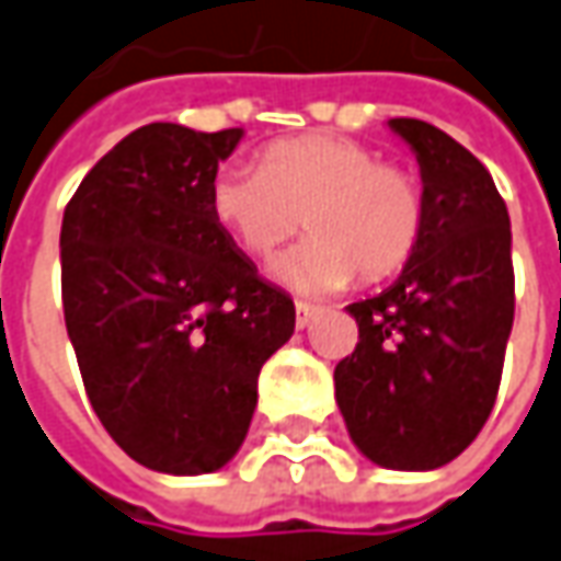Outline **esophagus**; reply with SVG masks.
Here are the masks:
<instances>
[{
    "instance_id": "esophagus-1",
    "label": "esophagus",
    "mask_w": 561,
    "mask_h": 561,
    "mask_svg": "<svg viewBox=\"0 0 561 561\" xmlns=\"http://www.w3.org/2000/svg\"><path fill=\"white\" fill-rule=\"evenodd\" d=\"M318 311H321L318 306H308V302H296V327H299V330H306V327L311 324L314 318H318Z\"/></svg>"
}]
</instances>
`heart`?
I'll list each match as a JSON object with an SVG mask.
<instances>
[{"mask_svg":"<svg viewBox=\"0 0 561 561\" xmlns=\"http://www.w3.org/2000/svg\"><path fill=\"white\" fill-rule=\"evenodd\" d=\"M213 216L253 259H272L311 231L277 274L299 289H342L358 274L379 284L401 272L426 225L423 187L404 169L336 135H302L262 150L259 169H221L209 184Z\"/></svg>","mask_w":561,"mask_h":561,"instance_id":"obj_1","label":"heart"}]
</instances>
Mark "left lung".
<instances>
[{
	"mask_svg": "<svg viewBox=\"0 0 561 561\" xmlns=\"http://www.w3.org/2000/svg\"><path fill=\"white\" fill-rule=\"evenodd\" d=\"M420 163L426 225L379 296L348 306L358 345L336 364V404L370 463H450L494 408L516 311L513 231L491 172L447 131L398 116Z\"/></svg>",
	"mask_w": 561,
	"mask_h": 561,
	"instance_id": "left-lung-1",
	"label": "left lung"
}]
</instances>
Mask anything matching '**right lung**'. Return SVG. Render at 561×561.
Listing matches in <instances>:
<instances>
[{"label": "right lung", "mask_w": 561, "mask_h": 561, "mask_svg": "<svg viewBox=\"0 0 561 561\" xmlns=\"http://www.w3.org/2000/svg\"><path fill=\"white\" fill-rule=\"evenodd\" d=\"M243 129L150 123L79 182L64 209L67 336L98 420L135 463L216 472L255 411L262 364L296 308L265 284L209 206Z\"/></svg>", "instance_id": "add662e5"}]
</instances>
